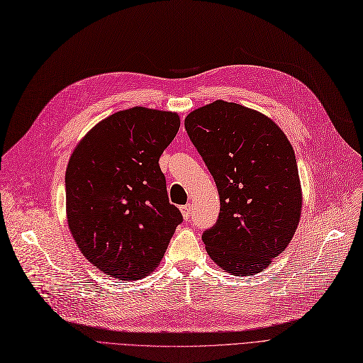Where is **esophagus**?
Masks as SVG:
<instances>
[{"mask_svg": "<svg viewBox=\"0 0 363 363\" xmlns=\"http://www.w3.org/2000/svg\"><path fill=\"white\" fill-rule=\"evenodd\" d=\"M181 213L185 221H190V217H191V205H184L181 206Z\"/></svg>", "mask_w": 363, "mask_h": 363, "instance_id": "1", "label": "esophagus"}]
</instances>
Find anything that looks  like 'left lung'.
Returning a JSON list of instances; mask_svg holds the SVG:
<instances>
[{
  "label": "left lung",
  "instance_id": "1",
  "mask_svg": "<svg viewBox=\"0 0 363 363\" xmlns=\"http://www.w3.org/2000/svg\"><path fill=\"white\" fill-rule=\"evenodd\" d=\"M220 194V216L202 239L224 272L254 275L283 252L298 229L302 189L294 150L271 118L217 100L185 118Z\"/></svg>",
  "mask_w": 363,
  "mask_h": 363
}]
</instances>
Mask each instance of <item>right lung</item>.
<instances>
[{"mask_svg":"<svg viewBox=\"0 0 363 363\" xmlns=\"http://www.w3.org/2000/svg\"><path fill=\"white\" fill-rule=\"evenodd\" d=\"M177 112L119 111L80 140L65 170L67 224L80 252L103 274L150 275L182 221L158 160L177 136Z\"/></svg>","mask_w":363,"mask_h":363,"instance_id":"right-lung-1","label":"right lung"}]
</instances>
